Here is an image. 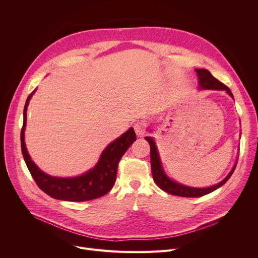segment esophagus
<instances>
[{
  "mask_svg": "<svg viewBox=\"0 0 258 258\" xmlns=\"http://www.w3.org/2000/svg\"><path fill=\"white\" fill-rule=\"evenodd\" d=\"M134 128H135L136 134H137L139 137L144 136L145 133H146V127H145V124H144L143 122H140V121L136 122V123L134 124Z\"/></svg>",
  "mask_w": 258,
  "mask_h": 258,
  "instance_id": "obj_1",
  "label": "esophagus"
}]
</instances>
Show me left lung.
Masks as SVG:
<instances>
[{
  "label": "left lung",
  "instance_id": "8db88e82",
  "mask_svg": "<svg viewBox=\"0 0 258 258\" xmlns=\"http://www.w3.org/2000/svg\"><path fill=\"white\" fill-rule=\"evenodd\" d=\"M198 80H199V89L200 90H225L232 98H234L231 90L224 85L223 83H220L218 80H216L211 73L207 69H196ZM145 140L150 144V159H151V170H152V175L153 179L156 182V185L163 190L164 192L179 196V197H191V198H197L201 197L204 195H207L216 189L220 188L223 185L227 182V180L231 177L233 174L237 161L231 170V172L228 174L226 178H224L222 181L216 183V185L209 187V188H192V187H187L185 185H181V183H178L172 179H170L162 169L160 157L157 151V147L154 142V140L150 137H146Z\"/></svg>",
  "mask_w": 258,
  "mask_h": 258
}]
</instances>
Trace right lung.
Masks as SVG:
<instances>
[{
	"label": "right lung",
	"mask_w": 258,
	"mask_h": 258,
	"mask_svg": "<svg viewBox=\"0 0 258 258\" xmlns=\"http://www.w3.org/2000/svg\"><path fill=\"white\" fill-rule=\"evenodd\" d=\"M35 90L27 97L25 102L23 110V125L21 128L20 138L21 151L24 161L36 185L42 191L54 199L72 202L89 201L107 194L115 183L117 167L121 157L130 148L131 145L137 140L134 128L131 127L118 139L110 143L102 152L95 167L85 174L77 177L51 176L43 172L33 163L27 153L24 142L27 106Z\"/></svg>",
	"instance_id": "obj_1"
}]
</instances>
